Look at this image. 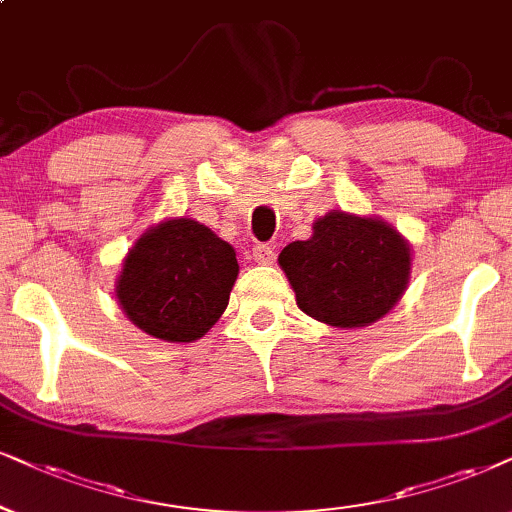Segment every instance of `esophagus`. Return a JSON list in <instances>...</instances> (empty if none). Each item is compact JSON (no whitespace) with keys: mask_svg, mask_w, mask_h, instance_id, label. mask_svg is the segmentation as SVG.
Segmentation results:
<instances>
[{"mask_svg":"<svg viewBox=\"0 0 512 512\" xmlns=\"http://www.w3.org/2000/svg\"><path fill=\"white\" fill-rule=\"evenodd\" d=\"M252 260H255L257 264H274L276 262V252L271 245L267 243H260L252 248Z\"/></svg>","mask_w":512,"mask_h":512,"instance_id":"34e87169","label":"esophagus"}]
</instances>
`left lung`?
<instances>
[{"label":"left lung","instance_id":"8db88e82","mask_svg":"<svg viewBox=\"0 0 512 512\" xmlns=\"http://www.w3.org/2000/svg\"><path fill=\"white\" fill-rule=\"evenodd\" d=\"M312 229V238L290 243L278 255L297 307L335 328L383 319L409 283V243L383 219L342 210L316 219Z\"/></svg>","mask_w":512,"mask_h":512}]
</instances>
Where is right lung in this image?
Returning a JSON list of instances; mask_svg holds the SVG:
<instances>
[{"instance_id": "obj_1", "label": "right lung", "mask_w": 512, "mask_h": 512, "mask_svg": "<svg viewBox=\"0 0 512 512\" xmlns=\"http://www.w3.org/2000/svg\"><path fill=\"white\" fill-rule=\"evenodd\" d=\"M238 276L236 252L196 219L151 226L127 252L115 295L153 338L193 342L215 326Z\"/></svg>"}]
</instances>
